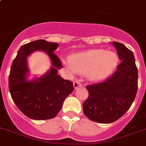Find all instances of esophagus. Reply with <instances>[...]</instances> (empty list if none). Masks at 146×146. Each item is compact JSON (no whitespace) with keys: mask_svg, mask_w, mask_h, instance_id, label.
Masks as SVG:
<instances>
[{"mask_svg":"<svg viewBox=\"0 0 146 146\" xmlns=\"http://www.w3.org/2000/svg\"><path fill=\"white\" fill-rule=\"evenodd\" d=\"M73 85H74V89H78V87H80V86H82L81 83H80V80H74Z\"/></svg>","mask_w":146,"mask_h":146,"instance_id":"1","label":"esophagus"}]
</instances>
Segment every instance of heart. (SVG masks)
<instances>
[{"instance_id": "heart-1", "label": "heart", "mask_w": 146, "mask_h": 146, "mask_svg": "<svg viewBox=\"0 0 146 146\" xmlns=\"http://www.w3.org/2000/svg\"><path fill=\"white\" fill-rule=\"evenodd\" d=\"M119 62V57L115 52L96 49L71 56L69 67L74 72L84 73L90 80H98L111 74Z\"/></svg>"}]
</instances>
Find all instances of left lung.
<instances>
[{
  "label": "left lung",
  "instance_id": "left-lung-1",
  "mask_svg": "<svg viewBox=\"0 0 146 146\" xmlns=\"http://www.w3.org/2000/svg\"><path fill=\"white\" fill-rule=\"evenodd\" d=\"M113 44L121 62L110 78L86 86L89 97L83 104L85 115L98 123H112L120 119L131 108L138 88L133 52L121 43Z\"/></svg>",
  "mask_w": 146,
  "mask_h": 146
}]
</instances>
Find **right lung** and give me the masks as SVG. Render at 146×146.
<instances>
[{"label":"right lung","instance_id":"add662e5","mask_svg":"<svg viewBox=\"0 0 146 146\" xmlns=\"http://www.w3.org/2000/svg\"><path fill=\"white\" fill-rule=\"evenodd\" d=\"M57 43L43 39L33 41L20 48L13 60L9 75V90L13 102L30 119L46 120L55 117L62 107L66 98L74 90L73 83L57 74L62 62L54 51ZM42 50L49 54L53 66L45 76L27 82V57L32 52Z\"/></svg>","mask_w":146,"mask_h":146}]
</instances>
